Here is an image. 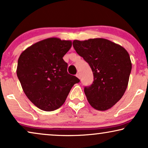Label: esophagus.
<instances>
[{
    "label": "esophagus",
    "instance_id": "1",
    "mask_svg": "<svg viewBox=\"0 0 148 148\" xmlns=\"http://www.w3.org/2000/svg\"><path fill=\"white\" fill-rule=\"evenodd\" d=\"M76 77H77V78H79V79H80V78H81V77H80V74L79 73H77L76 74Z\"/></svg>",
    "mask_w": 148,
    "mask_h": 148
}]
</instances>
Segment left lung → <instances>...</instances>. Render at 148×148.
Here are the masks:
<instances>
[{
    "label": "left lung",
    "instance_id": "left-lung-1",
    "mask_svg": "<svg viewBox=\"0 0 148 148\" xmlns=\"http://www.w3.org/2000/svg\"><path fill=\"white\" fill-rule=\"evenodd\" d=\"M73 46L89 64L94 75L93 84L84 88L88 102L98 110L112 108L121 100L128 86L132 68L128 52L104 38L75 40Z\"/></svg>",
    "mask_w": 148,
    "mask_h": 148
}]
</instances>
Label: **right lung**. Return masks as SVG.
Masks as SVG:
<instances>
[{
  "label": "right lung",
  "mask_w": 148,
  "mask_h": 148,
  "mask_svg": "<svg viewBox=\"0 0 148 148\" xmlns=\"http://www.w3.org/2000/svg\"><path fill=\"white\" fill-rule=\"evenodd\" d=\"M71 46L70 40L50 38L34 44L19 56L18 79L26 96L42 110L59 108L72 87L79 82L68 73L62 58Z\"/></svg>",
  "instance_id": "1"
}]
</instances>
